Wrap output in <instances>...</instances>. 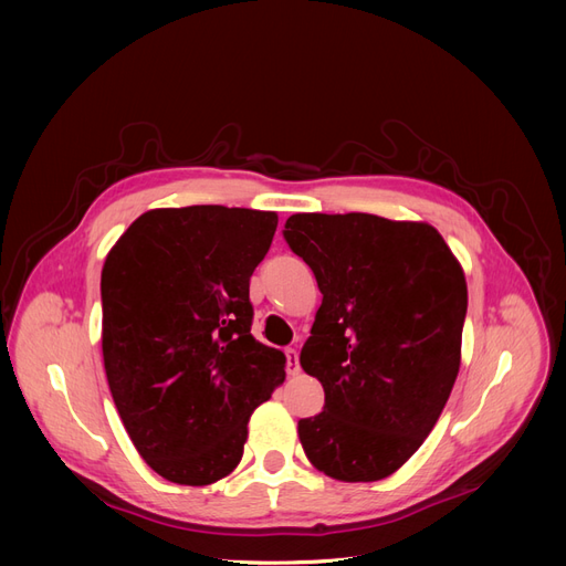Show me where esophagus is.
Listing matches in <instances>:
<instances>
[{
    "mask_svg": "<svg viewBox=\"0 0 566 566\" xmlns=\"http://www.w3.org/2000/svg\"><path fill=\"white\" fill-rule=\"evenodd\" d=\"M284 355H286V374H289V376H295V374L301 371L298 350H295V348H284Z\"/></svg>",
    "mask_w": 566,
    "mask_h": 566,
    "instance_id": "esophagus-1",
    "label": "esophagus"
}]
</instances>
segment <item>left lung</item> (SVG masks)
Returning <instances> with one entry per match:
<instances>
[{"label": "left lung", "instance_id": "left-lung-1", "mask_svg": "<svg viewBox=\"0 0 566 566\" xmlns=\"http://www.w3.org/2000/svg\"><path fill=\"white\" fill-rule=\"evenodd\" d=\"M282 233L323 293L301 365L325 406L298 422L303 450L335 480L378 482L420 450L450 399L463 271L424 222L298 213Z\"/></svg>", "mask_w": 566, "mask_h": 566}]
</instances>
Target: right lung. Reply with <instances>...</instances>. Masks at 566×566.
I'll use <instances>...</instances> for the list:
<instances>
[{
  "instance_id": "obj_1",
  "label": "right lung",
  "mask_w": 566,
  "mask_h": 566,
  "mask_svg": "<svg viewBox=\"0 0 566 566\" xmlns=\"http://www.w3.org/2000/svg\"><path fill=\"white\" fill-rule=\"evenodd\" d=\"M275 229V213L252 208H156L105 259L109 392L137 452L167 482L227 478L252 410L284 380V353L250 333V277Z\"/></svg>"
}]
</instances>
